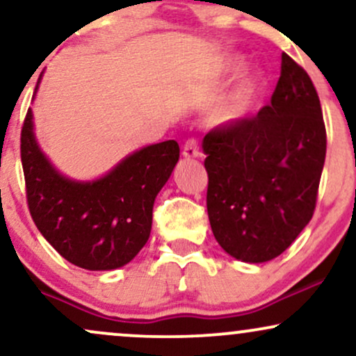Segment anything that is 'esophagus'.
<instances>
[{"mask_svg": "<svg viewBox=\"0 0 356 356\" xmlns=\"http://www.w3.org/2000/svg\"><path fill=\"white\" fill-rule=\"evenodd\" d=\"M182 155L186 159H195L201 155V150H199V142L195 140V138H189V140H186V144H184V149H182Z\"/></svg>", "mask_w": 356, "mask_h": 356, "instance_id": "esophagus-1", "label": "esophagus"}]
</instances>
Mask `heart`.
I'll use <instances>...</instances> for the list:
<instances>
[{"mask_svg":"<svg viewBox=\"0 0 356 356\" xmlns=\"http://www.w3.org/2000/svg\"><path fill=\"white\" fill-rule=\"evenodd\" d=\"M238 61H231V68L236 70ZM261 92V80L257 75H246L232 88V92L212 110L211 122L214 125H234L248 118L254 108Z\"/></svg>","mask_w":356,"mask_h":356,"instance_id":"obj_1","label":"heart"}]
</instances>
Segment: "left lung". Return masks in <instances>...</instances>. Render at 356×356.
I'll return each mask as SVG.
<instances>
[{
    "instance_id": "1",
    "label": "left lung",
    "mask_w": 356,
    "mask_h": 356,
    "mask_svg": "<svg viewBox=\"0 0 356 356\" xmlns=\"http://www.w3.org/2000/svg\"><path fill=\"white\" fill-rule=\"evenodd\" d=\"M207 214L220 248L244 263L286 251L313 218L326 129L316 88L286 53L271 104L202 140Z\"/></svg>"
}]
</instances>
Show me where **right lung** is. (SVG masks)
I'll use <instances>...</instances> for the list:
<instances>
[{
	"mask_svg": "<svg viewBox=\"0 0 356 356\" xmlns=\"http://www.w3.org/2000/svg\"><path fill=\"white\" fill-rule=\"evenodd\" d=\"M165 140L137 150L93 182L63 177L44 157L28 110L22 129V164L31 219L43 238L75 266L115 269L145 246L154 201L179 161Z\"/></svg>",
	"mask_w": 356,
	"mask_h": 356,
	"instance_id": "right-lung-1",
	"label": "right lung"
}]
</instances>
